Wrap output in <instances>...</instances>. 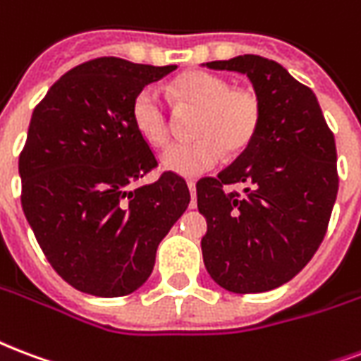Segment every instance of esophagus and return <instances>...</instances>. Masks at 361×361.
Returning <instances> with one entry per match:
<instances>
[{"label": "esophagus", "mask_w": 361, "mask_h": 361, "mask_svg": "<svg viewBox=\"0 0 361 361\" xmlns=\"http://www.w3.org/2000/svg\"><path fill=\"white\" fill-rule=\"evenodd\" d=\"M187 187H189V191H191V208H197V202H195V187H197V183L192 180L187 181Z\"/></svg>", "instance_id": "1"}]
</instances>
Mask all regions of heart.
<instances>
[{
	"label": "heart",
	"mask_w": 361,
	"mask_h": 361,
	"mask_svg": "<svg viewBox=\"0 0 361 361\" xmlns=\"http://www.w3.org/2000/svg\"><path fill=\"white\" fill-rule=\"evenodd\" d=\"M181 104L200 109L191 144L172 145L161 157L162 166L180 176H200L216 169L224 153L246 149L259 130L263 106L252 89L233 87L225 77L189 71L174 85ZM132 123L145 142L162 147L172 136V119L159 87L149 85L132 102Z\"/></svg>",
	"instance_id": "1"
}]
</instances>
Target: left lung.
I'll use <instances>...</instances> for the list:
<instances>
[{
  "mask_svg": "<svg viewBox=\"0 0 361 361\" xmlns=\"http://www.w3.org/2000/svg\"><path fill=\"white\" fill-rule=\"evenodd\" d=\"M247 75L263 106L259 130L217 178L197 181L208 221L206 271L233 293H261L290 282L324 240L339 176L334 132L314 92L274 60L244 54L208 62ZM244 183L242 195L225 185Z\"/></svg>",
  "mask_w": 361,
  "mask_h": 361,
  "instance_id": "8db88e82",
  "label": "left lung"
}]
</instances>
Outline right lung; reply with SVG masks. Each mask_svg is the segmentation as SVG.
Wrapping results in <instances>:
<instances>
[{"instance_id": "add662e5", "label": "right lung", "mask_w": 361, "mask_h": 361, "mask_svg": "<svg viewBox=\"0 0 361 361\" xmlns=\"http://www.w3.org/2000/svg\"><path fill=\"white\" fill-rule=\"evenodd\" d=\"M174 70L89 60L60 77L32 114L18 159L22 210L52 269L82 293L136 291L189 206L185 180L170 170L132 187L159 166L132 123V102Z\"/></svg>"}]
</instances>
